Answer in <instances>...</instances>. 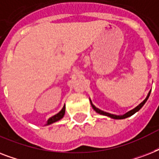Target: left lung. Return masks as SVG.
Instances as JSON below:
<instances>
[{"instance_id":"obj_1","label":"left lung","mask_w":159,"mask_h":159,"mask_svg":"<svg viewBox=\"0 0 159 159\" xmlns=\"http://www.w3.org/2000/svg\"><path fill=\"white\" fill-rule=\"evenodd\" d=\"M150 92H151V91L148 92V96H147V97H146L145 99L143 100V102H141L140 104L139 105V106H136L135 108H134L133 110H131V111H128V112H126L125 114H124V115H121V116H116V115H113V114L107 113V112H106V111H102V110H100V109L97 108V107H96L94 105L92 104V101H91V99H90V102H91V105H92V108L94 109V111H96V112H97L98 114H100V115H103V116H108V117H111V118L115 119V120H122V119L128 118V117H129V116H133L134 114H135L137 111H139V110H140V109L143 107V105L145 104V102H147V100L148 99V97H149V96H150Z\"/></svg>"}]
</instances>
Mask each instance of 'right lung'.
Instances as JSON below:
<instances>
[{
    "label": "right lung",
    "instance_id": "obj_1",
    "mask_svg": "<svg viewBox=\"0 0 159 159\" xmlns=\"http://www.w3.org/2000/svg\"><path fill=\"white\" fill-rule=\"evenodd\" d=\"M64 115H65V105L64 106L62 107V110H61L58 113L56 114V115H54V116H52V117H50V118L48 119V121H47V124H46V125H51V124L55 123V122L60 120L64 116Z\"/></svg>",
    "mask_w": 159,
    "mask_h": 159
}]
</instances>
